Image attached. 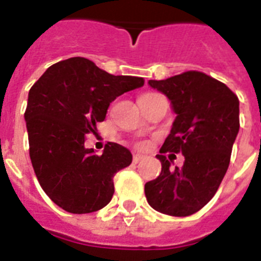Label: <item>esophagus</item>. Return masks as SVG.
<instances>
[{
  "label": "esophagus",
  "instance_id": "34e87169",
  "mask_svg": "<svg viewBox=\"0 0 261 261\" xmlns=\"http://www.w3.org/2000/svg\"><path fill=\"white\" fill-rule=\"evenodd\" d=\"M143 159H145V155L137 153V154H134V157H133V161H134V164H138L139 161H142Z\"/></svg>",
  "mask_w": 261,
  "mask_h": 261
}]
</instances>
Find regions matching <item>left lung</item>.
Instances as JSON below:
<instances>
[{"label":"left lung","mask_w":261,"mask_h":261,"mask_svg":"<svg viewBox=\"0 0 261 261\" xmlns=\"http://www.w3.org/2000/svg\"><path fill=\"white\" fill-rule=\"evenodd\" d=\"M165 94L176 114L161 154V173L145 184L147 203L173 217L195 214L214 196L230 163L240 130V101L225 84L200 71H186L167 80H149ZM181 152L185 165L170 168L162 154Z\"/></svg>","instance_id":"obj_1"}]
</instances>
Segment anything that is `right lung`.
Listing matches in <instances>:
<instances>
[{
    "label": "right lung",
    "mask_w": 261,
    "mask_h": 261,
    "mask_svg": "<svg viewBox=\"0 0 261 261\" xmlns=\"http://www.w3.org/2000/svg\"><path fill=\"white\" fill-rule=\"evenodd\" d=\"M143 87L142 77L112 75L81 57L47 69L28 93L24 119L35 174L48 198L67 213L87 214L107 206L114 176L133 154L111 142L101 155L85 147V134L120 94Z\"/></svg>",
    "instance_id": "right-lung-1"
}]
</instances>
